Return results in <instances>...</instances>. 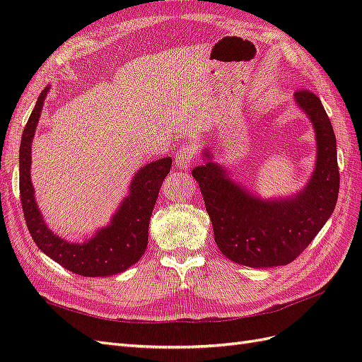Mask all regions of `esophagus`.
I'll return each mask as SVG.
<instances>
[{
    "label": "esophagus",
    "mask_w": 362,
    "mask_h": 362,
    "mask_svg": "<svg viewBox=\"0 0 362 362\" xmlns=\"http://www.w3.org/2000/svg\"><path fill=\"white\" fill-rule=\"evenodd\" d=\"M194 154H196V149L192 145L181 146V149L177 152V157H175V166L181 170L190 169Z\"/></svg>",
    "instance_id": "34e87169"
}]
</instances>
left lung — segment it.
Here are the masks:
<instances>
[{
    "mask_svg": "<svg viewBox=\"0 0 362 362\" xmlns=\"http://www.w3.org/2000/svg\"><path fill=\"white\" fill-rule=\"evenodd\" d=\"M294 103L311 120L317 156L305 187L287 198L261 199L216 163L210 149L192 170L211 218L214 240L222 254L254 269L286 266L300 255L334 213L339 189L337 139L319 96L294 93Z\"/></svg>",
    "mask_w": 362,
    "mask_h": 362,
    "instance_id": "left-lung-1",
    "label": "left lung"
}]
</instances>
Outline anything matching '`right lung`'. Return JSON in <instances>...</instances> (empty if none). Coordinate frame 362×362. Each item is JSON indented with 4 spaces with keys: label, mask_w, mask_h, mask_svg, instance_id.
<instances>
[{
    "label": "right lung",
    "mask_w": 362,
    "mask_h": 362,
    "mask_svg": "<svg viewBox=\"0 0 362 362\" xmlns=\"http://www.w3.org/2000/svg\"><path fill=\"white\" fill-rule=\"evenodd\" d=\"M49 86L42 90L24 128L19 148V192L24 217L37 247L60 266L81 276H112L129 269L145 254L149 218L157 202L163 180L170 172L172 158L164 157L140 168L129 182V192L110 218L83 243L69 242L54 234L43 221L33 187L31 141Z\"/></svg>",
    "instance_id": "right-lung-1"
}]
</instances>
